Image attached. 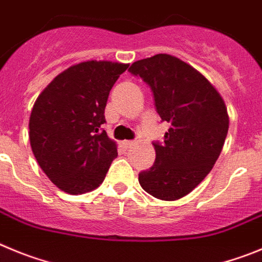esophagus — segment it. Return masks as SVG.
<instances>
[{
  "mask_svg": "<svg viewBox=\"0 0 262 262\" xmlns=\"http://www.w3.org/2000/svg\"><path fill=\"white\" fill-rule=\"evenodd\" d=\"M122 145H124L126 148H128V147H132V146L134 145V142H133V141H124V142H122Z\"/></svg>",
  "mask_w": 262,
  "mask_h": 262,
  "instance_id": "34e87169",
  "label": "esophagus"
}]
</instances>
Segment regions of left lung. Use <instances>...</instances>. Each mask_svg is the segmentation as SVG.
<instances>
[{
	"label": "left lung",
	"mask_w": 262,
	"mask_h": 262,
	"mask_svg": "<svg viewBox=\"0 0 262 262\" xmlns=\"http://www.w3.org/2000/svg\"><path fill=\"white\" fill-rule=\"evenodd\" d=\"M129 72L150 86L164 143H154L152 167L138 175L155 199L175 201L192 192L211 171L228 132L225 100L204 75L175 56L160 53L132 63Z\"/></svg>",
	"instance_id": "left-lung-1"
}]
</instances>
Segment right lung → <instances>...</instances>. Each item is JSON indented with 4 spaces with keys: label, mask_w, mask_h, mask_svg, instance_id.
<instances>
[{
    "label": "right lung",
    "mask_w": 262,
    "mask_h": 262,
    "mask_svg": "<svg viewBox=\"0 0 262 262\" xmlns=\"http://www.w3.org/2000/svg\"><path fill=\"white\" fill-rule=\"evenodd\" d=\"M129 63L83 61L63 70L37 96L30 116V143L40 168L69 194L104 180L117 145L100 126L108 95Z\"/></svg>",
    "instance_id": "1"
}]
</instances>
